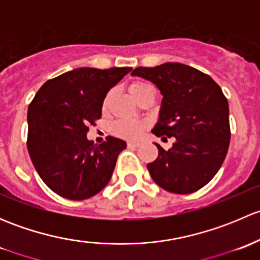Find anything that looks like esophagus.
Returning <instances> with one entry per match:
<instances>
[{"instance_id":"esophagus-1","label":"esophagus","mask_w":260,"mask_h":260,"mask_svg":"<svg viewBox=\"0 0 260 260\" xmlns=\"http://www.w3.org/2000/svg\"><path fill=\"white\" fill-rule=\"evenodd\" d=\"M127 146L129 147V148H137V147H140V142H132V141H129V142L127 143Z\"/></svg>"}]
</instances>
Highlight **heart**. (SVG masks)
<instances>
[{"instance_id":"1","label":"heart","mask_w":260,"mask_h":260,"mask_svg":"<svg viewBox=\"0 0 260 260\" xmlns=\"http://www.w3.org/2000/svg\"><path fill=\"white\" fill-rule=\"evenodd\" d=\"M151 88L152 86L149 85L148 83H146V81L136 80L129 85V91L131 94H132L133 98L137 101L138 96H140L143 91ZM109 95H111V93L107 96L104 106H106L107 102H108ZM146 127L147 124L143 120L127 119V118H125V119L115 120L113 124L111 125V132L113 133L114 136H117V137L124 138V140H137V138L142 135L143 131L146 129Z\"/></svg>"}]
</instances>
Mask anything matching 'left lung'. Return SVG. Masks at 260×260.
<instances>
[{"label": "left lung", "instance_id": "obj_1", "mask_svg": "<svg viewBox=\"0 0 260 260\" xmlns=\"http://www.w3.org/2000/svg\"><path fill=\"white\" fill-rule=\"evenodd\" d=\"M132 75L156 84L164 95L152 133L176 138L169 151L156 145L158 157L147 165L151 177L172 193L200 190L219 171L229 148V104L221 88L210 75L180 62L136 68Z\"/></svg>", "mask_w": 260, "mask_h": 260}]
</instances>
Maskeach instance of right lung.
Returning a JSON list of instances; mask_svg holds the SVG:
<instances>
[{
  "instance_id": "add662e5",
  "label": "right lung",
  "mask_w": 260,
  "mask_h": 260,
  "mask_svg": "<svg viewBox=\"0 0 260 260\" xmlns=\"http://www.w3.org/2000/svg\"><path fill=\"white\" fill-rule=\"evenodd\" d=\"M131 70L79 68L46 81L31 101L28 153L41 180L61 198L85 200L111 180L127 143L108 136L94 145L86 133L101 119L109 89Z\"/></svg>"
}]
</instances>
